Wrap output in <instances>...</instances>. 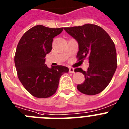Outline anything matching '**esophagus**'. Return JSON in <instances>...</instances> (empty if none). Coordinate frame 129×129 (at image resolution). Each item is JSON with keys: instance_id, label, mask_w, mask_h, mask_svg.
<instances>
[{"instance_id": "34e87169", "label": "esophagus", "mask_w": 129, "mask_h": 129, "mask_svg": "<svg viewBox=\"0 0 129 129\" xmlns=\"http://www.w3.org/2000/svg\"><path fill=\"white\" fill-rule=\"evenodd\" d=\"M69 72H70V73H74V68L70 67V68H69Z\"/></svg>"}]
</instances>
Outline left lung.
I'll return each instance as SVG.
<instances>
[{
    "mask_svg": "<svg viewBox=\"0 0 129 129\" xmlns=\"http://www.w3.org/2000/svg\"><path fill=\"white\" fill-rule=\"evenodd\" d=\"M64 30L79 44L77 61L88 58L89 67L86 72L77 68L85 76V80L78 85L79 92L86 95H95L108 86L117 68L116 47L109 35L100 26L86 24L81 26L64 28Z\"/></svg>",
    "mask_w": 129,
    "mask_h": 129,
    "instance_id": "obj_1",
    "label": "left lung"
}]
</instances>
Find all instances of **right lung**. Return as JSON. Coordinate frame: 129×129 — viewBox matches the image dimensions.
<instances>
[{
    "label": "right lung",
    "mask_w": 129,
    "mask_h": 129,
    "mask_svg": "<svg viewBox=\"0 0 129 129\" xmlns=\"http://www.w3.org/2000/svg\"><path fill=\"white\" fill-rule=\"evenodd\" d=\"M63 28H50L37 25L24 33L19 41L15 54V64L19 80L33 96L46 98L56 92L59 79L69 71L61 65L49 68L45 57L52 48L55 36Z\"/></svg>",
    "instance_id": "obj_1"
}]
</instances>
